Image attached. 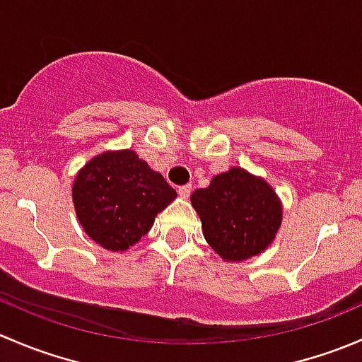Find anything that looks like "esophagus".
Here are the masks:
<instances>
[{"label": "esophagus", "mask_w": 362, "mask_h": 362, "mask_svg": "<svg viewBox=\"0 0 362 362\" xmlns=\"http://www.w3.org/2000/svg\"><path fill=\"white\" fill-rule=\"evenodd\" d=\"M191 191H192V185H191V184L180 185V187H178V194H180L182 198H189V194H191Z\"/></svg>", "instance_id": "34e87169"}]
</instances>
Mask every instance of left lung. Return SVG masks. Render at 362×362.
<instances>
[{"label":"left lung","mask_w":362,"mask_h":362,"mask_svg":"<svg viewBox=\"0 0 362 362\" xmlns=\"http://www.w3.org/2000/svg\"><path fill=\"white\" fill-rule=\"evenodd\" d=\"M191 202L202 218L204 240L224 261H245L261 254L282 222L275 191L242 168L214 177Z\"/></svg>","instance_id":"left-lung-1"}]
</instances>
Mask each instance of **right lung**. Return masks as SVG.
Segmentation results:
<instances>
[{
    "instance_id": "add662e5",
    "label": "right lung",
    "mask_w": 362,
    "mask_h": 362,
    "mask_svg": "<svg viewBox=\"0 0 362 362\" xmlns=\"http://www.w3.org/2000/svg\"><path fill=\"white\" fill-rule=\"evenodd\" d=\"M177 191L133 151L105 152L86 164L73 184L83 231L108 250H126L154 224Z\"/></svg>"
}]
</instances>
